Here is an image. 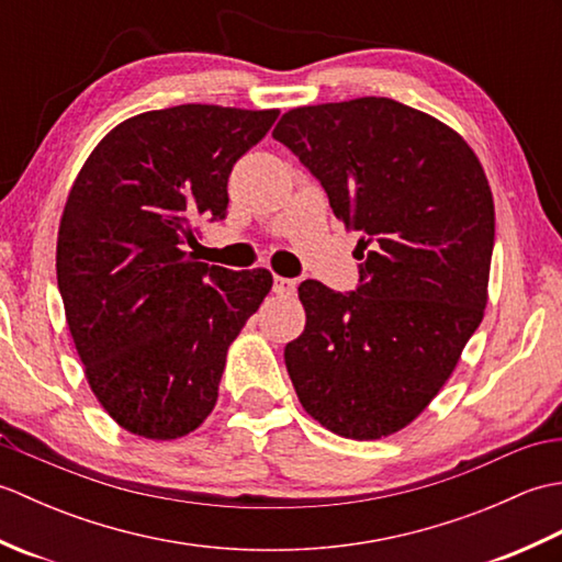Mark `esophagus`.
Masks as SVG:
<instances>
[{"mask_svg": "<svg viewBox=\"0 0 562 562\" xmlns=\"http://www.w3.org/2000/svg\"><path fill=\"white\" fill-rule=\"evenodd\" d=\"M272 292L280 296H292L296 292V282L290 278H274L272 280Z\"/></svg>", "mask_w": 562, "mask_h": 562, "instance_id": "obj_1", "label": "esophagus"}]
</instances>
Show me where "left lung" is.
I'll return each instance as SVG.
<instances>
[{
  "mask_svg": "<svg viewBox=\"0 0 562 562\" xmlns=\"http://www.w3.org/2000/svg\"><path fill=\"white\" fill-rule=\"evenodd\" d=\"M272 137L362 234L355 292L300 284L306 326L284 348L294 391L330 432L389 437L447 384L483 321L495 244L485 171L459 133L393 99L302 105Z\"/></svg>",
  "mask_w": 562,
  "mask_h": 562,
  "instance_id": "left-lung-1",
  "label": "left lung"
}]
</instances>
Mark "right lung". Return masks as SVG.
Returning a JSON list of instances; mask_svg holds the SVG:
<instances>
[{
  "label": "right lung",
  "instance_id": "add662e5",
  "mask_svg": "<svg viewBox=\"0 0 562 562\" xmlns=\"http://www.w3.org/2000/svg\"><path fill=\"white\" fill-rule=\"evenodd\" d=\"M280 111L186 103L113 127L69 190L57 288L93 396L123 429L178 439L217 403L226 350L272 274L188 254L224 220L234 164Z\"/></svg>",
  "mask_w": 562,
  "mask_h": 562
}]
</instances>
